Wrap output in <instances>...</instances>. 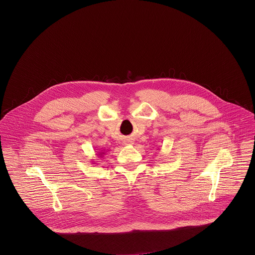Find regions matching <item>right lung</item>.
Instances as JSON below:
<instances>
[{"label":"right lung","instance_id":"right-lung-1","mask_svg":"<svg viewBox=\"0 0 255 255\" xmlns=\"http://www.w3.org/2000/svg\"><path fill=\"white\" fill-rule=\"evenodd\" d=\"M102 154H104V153H101V154H99V155H102Z\"/></svg>","mask_w":255,"mask_h":255}]
</instances>
